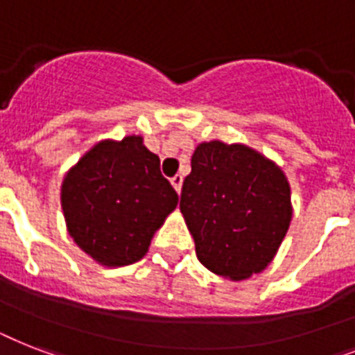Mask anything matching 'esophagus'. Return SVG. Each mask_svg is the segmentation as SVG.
Returning <instances> with one entry per match:
<instances>
[{
    "label": "esophagus",
    "instance_id": "obj_1",
    "mask_svg": "<svg viewBox=\"0 0 355 355\" xmlns=\"http://www.w3.org/2000/svg\"><path fill=\"white\" fill-rule=\"evenodd\" d=\"M182 182H184L182 175H175V177L171 178V184H173V188L177 189V193H180V189H182Z\"/></svg>",
    "mask_w": 355,
    "mask_h": 355
}]
</instances>
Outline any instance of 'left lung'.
Listing matches in <instances>:
<instances>
[{
    "mask_svg": "<svg viewBox=\"0 0 355 355\" xmlns=\"http://www.w3.org/2000/svg\"><path fill=\"white\" fill-rule=\"evenodd\" d=\"M180 211L200 263L239 282L275 259L291 225V186L284 169L259 150L202 141L184 178Z\"/></svg>",
    "mask_w": 355,
    "mask_h": 355,
    "instance_id": "left-lung-1",
    "label": "left lung"
}]
</instances>
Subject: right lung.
Segmentation results:
<instances>
[{
	"mask_svg": "<svg viewBox=\"0 0 355 355\" xmlns=\"http://www.w3.org/2000/svg\"><path fill=\"white\" fill-rule=\"evenodd\" d=\"M60 205L77 247L112 269L144 258L178 195L162 177L160 158L132 134L86 150L64 175Z\"/></svg>",
	"mask_w": 355,
	"mask_h": 355,
	"instance_id": "right-lung-1",
	"label": "right lung"
}]
</instances>
